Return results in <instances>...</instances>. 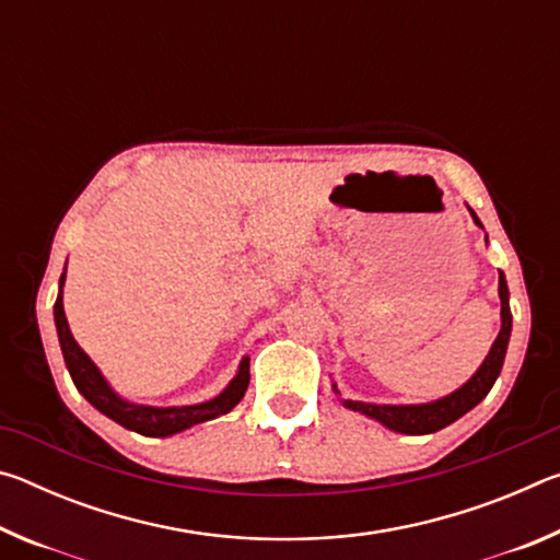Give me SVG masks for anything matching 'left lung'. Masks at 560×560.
Wrapping results in <instances>:
<instances>
[{"label": "left lung", "mask_w": 560, "mask_h": 560, "mask_svg": "<svg viewBox=\"0 0 560 560\" xmlns=\"http://www.w3.org/2000/svg\"><path fill=\"white\" fill-rule=\"evenodd\" d=\"M471 217H474V224L481 226L479 217L474 212ZM481 230H485V226H481ZM499 299H501L499 336L494 343H491L487 358L481 360L477 373H474L469 381L462 387H457L454 393L440 397V400L420 402V405H377V402H363V400H346V397H340L338 385L334 383V393L338 395V400L343 402V407H348V410L371 417V420L381 422L383 428L400 434H432L442 428H447L452 422H457L462 415H467L471 407H477L481 400H485L497 383L501 365H504L509 338H511V308H509L506 277L501 271H499Z\"/></svg>", "instance_id": "8db88e82"}]
</instances>
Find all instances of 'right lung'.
Segmentation results:
<instances>
[{"instance_id": "obj_1", "label": "right lung", "mask_w": 560, "mask_h": 560, "mask_svg": "<svg viewBox=\"0 0 560 560\" xmlns=\"http://www.w3.org/2000/svg\"><path fill=\"white\" fill-rule=\"evenodd\" d=\"M63 281H66V267L59 279V296H56V303H54L56 334H59L61 353L66 360V368H69V375L75 385V390L86 397L98 412L110 417V420L118 422L120 428L145 434V438H170V434L189 430L192 424H200L207 420H214V417L220 415H226L232 407L240 405L246 387H249V358L246 355L242 358L240 371H236L230 385L207 402L179 405V407H153V405L130 402L126 397H120L116 390H113L106 377H103L98 365L86 355V350L75 343V338L71 336L69 320H66V314H63Z\"/></svg>"}]
</instances>
